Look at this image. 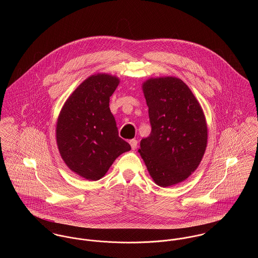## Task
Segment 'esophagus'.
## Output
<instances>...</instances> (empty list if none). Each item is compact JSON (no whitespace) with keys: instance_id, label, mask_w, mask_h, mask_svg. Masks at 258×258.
<instances>
[{"instance_id":"1","label":"esophagus","mask_w":258,"mask_h":258,"mask_svg":"<svg viewBox=\"0 0 258 258\" xmlns=\"http://www.w3.org/2000/svg\"><path fill=\"white\" fill-rule=\"evenodd\" d=\"M130 145H131V148L133 149V150H135V149H137V147H138V141L137 140H130Z\"/></svg>"}]
</instances>
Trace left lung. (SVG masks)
I'll return each instance as SVG.
<instances>
[{"mask_svg": "<svg viewBox=\"0 0 258 258\" xmlns=\"http://www.w3.org/2000/svg\"><path fill=\"white\" fill-rule=\"evenodd\" d=\"M151 133L139 153L161 186L184 181L205 154L208 129L204 112L190 89L177 77L151 78L143 84Z\"/></svg>", "mask_w": 258, "mask_h": 258, "instance_id": "1", "label": "left lung"}]
</instances>
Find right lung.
I'll return each instance as SVG.
<instances>
[{"label":"right lung","instance_id":"right-lung-1","mask_svg":"<svg viewBox=\"0 0 258 258\" xmlns=\"http://www.w3.org/2000/svg\"><path fill=\"white\" fill-rule=\"evenodd\" d=\"M119 79L108 74L85 79L60 111L56 141L61 158L79 176L101 179L115 159L131 146L118 135L109 108L110 96Z\"/></svg>","mask_w":258,"mask_h":258}]
</instances>
